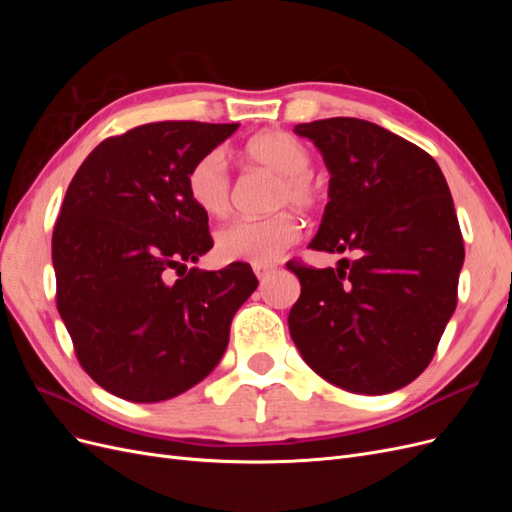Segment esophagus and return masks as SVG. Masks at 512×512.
Masks as SVG:
<instances>
[{"label": "esophagus", "mask_w": 512, "mask_h": 512, "mask_svg": "<svg viewBox=\"0 0 512 512\" xmlns=\"http://www.w3.org/2000/svg\"><path fill=\"white\" fill-rule=\"evenodd\" d=\"M273 269H275L273 265H254V273H256L258 280H265V277H267Z\"/></svg>", "instance_id": "obj_1"}]
</instances>
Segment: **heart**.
Masks as SVG:
<instances>
[{
    "label": "heart",
    "mask_w": 512,
    "mask_h": 512,
    "mask_svg": "<svg viewBox=\"0 0 512 512\" xmlns=\"http://www.w3.org/2000/svg\"><path fill=\"white\" fill-rule=\"evenodd\" d=\"M245 158L280 175L273 205H294L301 211L322 207L327 190L312 173V153L286 132H265L254 136L243 149ZM188 194L192 203L209 218H224L232 205V175L226 156L213 149L198 158L188 170ZM301 237V222L290 211H277L265 218H241L218 232L215 250L226 262H254L267 265L280 258Z\"/></svg>",
    "instance_id": "1"
}]
</instances>
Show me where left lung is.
Wrapping results in <instances>:
<instances>
[{"label":"left lung","mask_w":512,"mask_h":512,"mask_svg":"<svg viewBox=\"0 0 512 512\" xmlns=\"http://www.w3.org/2000/svg\"><path fill=\"white\" fill-rule=\"evenodd\" d=\"M327 164L318 252H352L337 269L288 262L301 297L288 327L303 361L350 393L384 395L431 363L457 307L463 237L451 190L427 151L376 123H299Z\"/></svg>","instance_id":"1"}]
</instances>
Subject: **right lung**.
Masks as SVG:
<instances>
[{"label":"right lung","instance_id":"right-lung-1","mask_svg":"<svg viewBox=\"0 0 512 512\" xmlns=\"http://www.w3.org/2000/svg\"><path fill=\"white\" fill-rule=\"evenodd\" d=\"M237 128L145 123L102 141L68 185L53 230L57 309L81 367L121 399L153 404L207 378L258 286L245 262L188 269L213 247L188 170Z\"/></svg>","mask_w":512,"mask_h":512}]
</instances>
